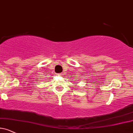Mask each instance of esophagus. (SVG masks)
Masks as SVG:
<instances>
[{
    "label": "esophagus",
    "mask_w": 133,
    "mask_h": 133,
    "mask_svg": "<svg viewBox=\"0 0 133 133\" xmlns=\"http://www.w3.org/2000/svg\"><path fill=\"white\" fill-rule=\"evenodd\" d=\"M57 75H58V76H62V73H58V74H57Z\"/></svg>",
    "instance_id": "obj_1"
}]
</instances>
